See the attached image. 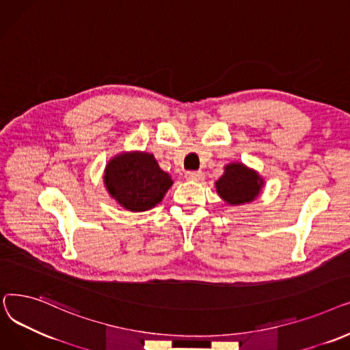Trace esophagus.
<instances>
[{"label": "esophagus", "mask_w": 350, "mask_h": 350, "mask_svg": "<svg viewBox=\"0 0 350 350\" xmlns=\"http://www.w3.org/2000/svg\"><path fill=\"white\" fill-rule=\"evenodd\" d=\"M185 178L188 180H195V182H202L205 179V174L202 171H191L185 174Z\"/></svg>", "instance_id": "obj_1"}]
</instances>
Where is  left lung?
<instances>
[{
	"mask_svg": "<svg viewBox=\"0 0 350 350\" xmlns=\"http://www.w3.org/2000/svg\"><path fill=\"white\" fill-rule=\"evenodd\" d=\"M215 187L226 204L242 205L255 201L263 187V178L243 163L234 162L225 166V172L215 182Z\"/></svg>",
	"mask_w": 350,
	"mask_h": 350,
	"instance_id": "left-lung-1",
	"label": "left lung"
}]
</instances>
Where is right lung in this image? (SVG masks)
I'll use <instances>...</instances> for the list:
<instances>
[{
	"label": "right lung",
	"instance_id": "add662e5",
	"mask_svg": "<svg viewBox=\"0 0 350 350\" xmlns=\"http://www.w3.org/2000/svg\"><path fill=\"white\" fill-rule=\"evenodd\" d=\"M105 187L122 208L144 212L158 205L172 187L152 154L124 152L113 157L105 168Z\"/></svg>",
	"mask_w": 350,
	"mask_h": 350
}]
</instances>
